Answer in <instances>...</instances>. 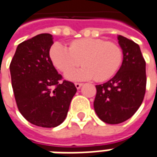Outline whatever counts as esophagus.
Wrapping results in <instances>:
<instances>
[{
  "label": "esophagus",
  "instance_id": "34e87169",
  "mask_svg": "<svg viewBox=\"0 0 157 157\" xmlns=\"http://www.w3.org/2000/svg\"><path fill=\"white\" fill-rule=\"evenodd\" d=\"M75 88L77 89H81V87L82 86V83H79V82H75Z\"/></svg>",
  "mask_w": 157,
  "mask_h": 157
}]
</instances>
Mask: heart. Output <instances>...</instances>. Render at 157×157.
Segmentation results:
<instances>
[{
    "instance_id": "heart-1",
    "label": "heart",
    "mask_w": 157,
    "mask_h": 157,
    "mask_svg": "<svg viewBox=\"0 0 157 157\" xmlns=\"http://www.w3.org/2000/svg\"><path fill=\"white\" fill-rule=\"evenodd\" d=\"M49 56L54 66L70 81L96 79L103 82L114 76L121 67L122 51L117 44L101 39L83 38L72 41L69 48L53 44ZM83 62L84 66L72 71Z\"/></svg>"
}]
</instances>
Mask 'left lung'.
<instances>
[{"instance_id": "obj_1", "label": "left lung", "mask_w": 157, "mask_h": 157, "mask_svg": "<svg viewBox=\"0 0 157 157\" xmlns=\"http://www.w3.org/2000/svg\"><path fill=\"white\" fill-rule=\"evenodd\" d=\"M123 55L116 75L96 85L94 108L101 121L118 124L129 119L143 101L146 90V62L140 47L122 35L117 36Z\"/></svg>"}]
</instances>
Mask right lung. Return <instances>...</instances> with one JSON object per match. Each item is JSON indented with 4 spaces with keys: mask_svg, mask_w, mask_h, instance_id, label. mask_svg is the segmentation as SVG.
<instances>
[{
    "mask_svg": "<svg viewBox=\"0 0 157 157\" xmlns=\"http://www.w3.org/2000/svg\"><path fill=\"white\" fill-rule=\"evenodd\" d=\"M50 34H40L20 43L10 63L14 98L21 114L32 124L55 128L66 119L76 93L74 83L63 81L49 56Z\"/></svg>",
    "mask_w": 157,
    "mask_h": 157,
    "instance_id": "obj_1",
    "label": "right lung"
}]
</instances>
